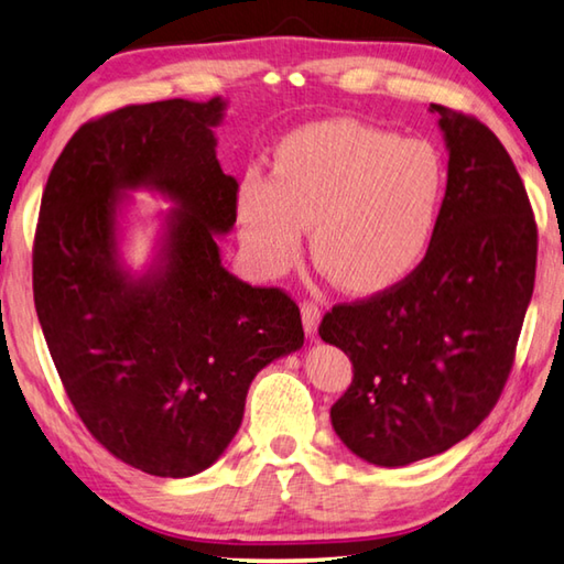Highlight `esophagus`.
Returning a JSON list of instances; mask_svg holds the SVG:
<instances>
[{
    "mask_svg": "<svg viewBox=\"0 0 564 564\" xmlns=\"http://www.w3.org/2000/svg\"><path fill=\"white\" fill-rule=\"evenodd\" d=\"M318 322H322V312H318V306L314 302H304L302 304V324H304L306 336H310V338L316 336Z\"/></svg>",
    "mask_w": 564,
    "mask_h": 564,
    "instance_id": "esophagus-1",
    "label": "esophagus"
}]
</instances>
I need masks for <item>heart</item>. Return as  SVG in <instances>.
Returning <instances> with one entry per match:
<instances>
[{
    "label": "heart",
    "mask_w": 564,
    "mask_h": 564,
    "mask_svg": "<svg viewBox=\"0 0 564 564\" xmlns=\"http://www.w3.org/2000/svg\"><path fill=\"white\" fill-rule=\"evenodd\" d=\"M447 172L430 142L360 120H324L286 134L272 178L248 172L236 220L250 260L280 278L306 226L318 268L350 294L405 282L432 248Z\"/></svg>",
    "instance_id": "1"
}]
</instances>
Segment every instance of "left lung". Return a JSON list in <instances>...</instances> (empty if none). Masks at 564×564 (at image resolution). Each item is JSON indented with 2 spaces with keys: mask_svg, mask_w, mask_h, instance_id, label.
Segmentation results:
<instances>
[{
  "mask_svg": "<svg viewBox=\"0 0 564 564\" xmlns=\"http://www.w3.org/2000/svg\"><path fill=\"white\" fill-rule=\"evenodd\" d=\"M449 152L427 258L405 282L324 316L354 364L332 408L360 459L408 466L447 452L501 398L535 284L538 228L511 156L476 117L430 105Z\"/></svg>",
  "mask_w": 564,
  "mask_h": 564,
  "instance_id": "obj_1",
  "label": "left lung"
}]
</instances>
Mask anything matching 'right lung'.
I'll use <instances>...</instances> for the list:
<instances>
[{"label": "right lung", "mask_w": 564, "mask_h": 564, "mask_svg": "<svg viewBox=\"0 0 564 564\" xmlns=\"http://www.w3.org/2000/svg\"><path fill=\"white\" fill-rule=\"evenodd\" d=\"M226 100L130 105L85 122L53 164L34 240V302L85 427L144 474L186 479L228 449L252 378L304 344L300 306L220 262L238 182L216 156ZM172 199L155 258H121L130 189Z\"/></svg>", "instance_id": "obj_1"}]
</instances>
